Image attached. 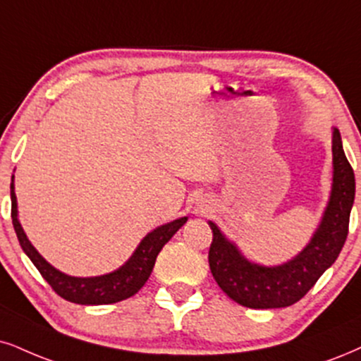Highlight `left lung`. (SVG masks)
I'll list each match as a JSON object with an SVG mask.
<instances>
[{
    "instance_id": "left-lung-1",
    "label": "left lung",
    "mask_w": 361,
    "mask_h": 361,
    "mask_svg": "<svg viewBox=\"0 0 361 361\" xmlns=\"http://www.w3.org/2000/svg\"><path fill=\"white\" fill-rule=\"evenodd\" d=\"M333 184L328 206L311 241L300 255L279 266H261L241 255L212 221L209 266L216 283L235 303L255 310L284 308L300 301L336 261L348 235L355 201V173L341 135L333 128Z\"/></svg>"
}]
</instances>
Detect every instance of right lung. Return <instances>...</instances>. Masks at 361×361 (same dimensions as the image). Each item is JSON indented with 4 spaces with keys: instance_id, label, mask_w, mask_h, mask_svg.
I'll use <instances>...</instances> for the list:
<instances>
[{
    "instance_id": "1",
    "label": "right lung",
    "mask_w": 361,
    "mask_h": 361,
    "mask_svg": "<svg viewBox=\"0 0 361 361\" xmlns=\"http://www.w3.org/2000/svg\"><path fill=\"white\" fill-rule=\"evenodd\" d=\"M11 219L13 228H15V233L18 235V241H20V246L23 247L25 255L37 266L39 274L43 276L44 281L55 289L56 295H60L63 300L72 301V303L77 305H110L127 300V298L133 296L144 286L150 273H152L160 249L166 246L171 241L172 235L185 224L188 217H179V219L159 226L157 229H154L152 233H149L142 239L135 249V252H133L126 264L120 266L118 269L112 271V273L93 276V278H75V276L61 273V271L53 268L50 262L44 259L37 249L33 247V244L26 238L20 221H18L16 194L13 180Z\"/></svg>"
}]
</instances>
